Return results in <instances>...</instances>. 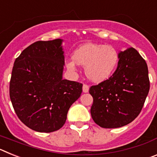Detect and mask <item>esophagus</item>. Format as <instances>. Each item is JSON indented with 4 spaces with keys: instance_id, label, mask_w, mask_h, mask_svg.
<instances>
[{
    "instance_id": "obj_1",
    "label": "esophagus",
    "mask_w": 157,
    "mask_h": 157,
    "mask_svg": "<svg viewBox=\"0 0 157 157\" xmlns=\"http://www.w3.org/2000/svg\"><path fill=\"white\" fill-rule=\"evenodd\" d=\"M89 90H90V87H89V86L86 85V84H84L82 86V91L83 93H88L89 92Z\"/></svg>"
}]
</instances>
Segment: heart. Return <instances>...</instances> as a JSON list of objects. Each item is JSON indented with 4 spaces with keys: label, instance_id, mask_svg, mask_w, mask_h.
<instances>
[{
    "label": "heart",
    "instance_id": "b5f03b06",
    "mask_svg": "<svg viewBox=\"0 0 157 157\" xmlns=\"http://www.w3.org/2000/svg\"><path fill=\"white\" fill-rule=\"evenodd\" d=\"M118 63L119 53L114 47L87 43L75 50L72 59L66 61V67L71 73H75L77 65L83 66L89 79L101 82L114 73Z\"/></svg>",
    "mask_w": 157,
    "mask_h": 157
}]
</instances>
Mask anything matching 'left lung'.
<instances>
[{"mask_svg":"<svg viewBox=\"0 0 157 157\" xmlns=\"http://www.w3.org/2000/svg\"><path fill=\"white\" fill-rule=\"evenodd\" d=\"M149 86L148 67L139 52L132 47L120 51L113 75L90 88L94 98L90 109L94 121L103 128L129 124L141 112Z\"/></svg>","mask_w":157,"mask_h":157,"instance_id":"obj_1","label":"left lung"}]
</instances>
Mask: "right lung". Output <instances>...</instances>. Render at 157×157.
Instances as JSON below:
<instances>
[{
    "label": "right lung",
    "mask_w": 157,
    "mask_h": 157,
    "mask_svg": "<svg viewBox=\"0 0 157 157\" xmlns=\"http://www.w3.org/2000/svg\"><path fill=\"white\" fill-rule=\"evenodd\" d=\"M63 41H36L14 63L9 86L12 106L19 120L37 132L61 128L82 91V83L63 79Z\"/></svg>",
    "instance_id": "1"
}]
</instances>
